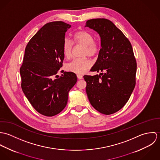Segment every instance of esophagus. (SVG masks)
<instances>
[{
  "mask_svg": "<svg viewBox=\"0 0 160 160\" xmlns=\"http://www.w3.org/2000/svg\"><path fill=\"white\" fill-rule=\"evenodd\" d=\"M77 77H78V78L79 79H82V78H83V76H82V75H81V74H78V75H77Z\"/></svg>",
  "mask_w": 160,
  "mask_h": 160,
  "instance_id": "obj_1",
  "label": "esophagus"
}]
</instances>
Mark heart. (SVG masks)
Returning a JSON list of instances; mask_svg holds the SVG:
<instances>
[{
    "instance_id": "obj_1",
    "label": "heart",
    "mask_w": 160,
    "mask_h": 160,
    "mask_svg": "<svg viewBox=\"0 0 160 160\" xmlns=\"http://www.w3.org/2000/svg\"><path fill=\"white\" fill-rule=\"evenodd\" d=\"M75 44L84 46L83 56L93 57L96 56L100 51V44L93 40V36L86 31L81 30L76 32L72 36ZM72 46L68 39H65L63 43V53L65 58H69L71 56ZM91 63L87 58H76L67 64V69L69 71L76 74H82L89 68Z\"/></svg>"
}]
</instances>
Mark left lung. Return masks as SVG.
I'll list each match as a JSON object with an SVG mask.
<instances>
[{
	"mask_svg": "<svg viewBox=\"0 0 160 160\" xmlns=\"http://www.w3.org/2000/svg\"><path fill=\"white\" fill-rule=\"evenodd\" d=\"M85 27L100 37L101 48L91 71L84 76L86 91L92 106L102 114H113L129 99L136 85L137 63L131 42L113 23L105 18L87 21Z\"/></svg>",
	"mask_w": 160,
	"mask_h": 160,
	"instance_id": "1",
	"label": "left lung"
}]
</instances>
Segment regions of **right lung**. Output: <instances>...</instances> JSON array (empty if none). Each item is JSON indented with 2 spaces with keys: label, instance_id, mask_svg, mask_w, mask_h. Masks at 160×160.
Listing matches in <instances>:
<instances>
[{
  "label": "right lung",
  "instance_id": "add662e5",
  "mask_svg": "<svg viewBox=\"0 0 160 160\" xmlns=\"http://www.w3.org/2000/svg\"><path fill=\"white\" fill-rule=\"evenodd\" d=\"M71 26L63 22L47 23L25 48L20 68L22 88L34 108L46 116L58 114L65 108L69 91L77 82L72 72H65L57 79L55 76L63 65V43Z\"/></svg>",
  "mask_w": 160,
  "mask_h": 160
}]
</instances>
